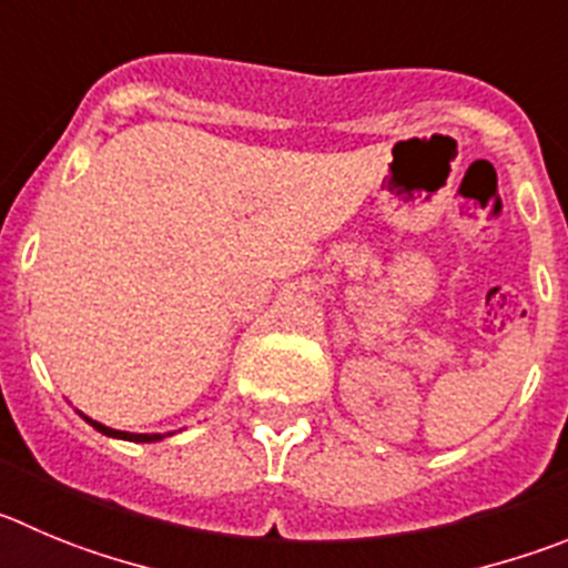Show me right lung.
I'll return each instance as SVG.
<instances>
[{
	"label": "right lung",
	"mask_w": 568,
	"mask_h": 568,
	"mask_svg": "<svg viewBox=\"0 0 568 568\" xmlns=\"http://www.w3.org/2000/svg\"><path fill=\"white\" fill-rule=\"evenodd\" d=\"M83 420H87L89 426H94V428H98L100 434H105V437L129 439V443H156V439H162V434H131V432H116V428H109V426H103V423H98V420H89L87 415H83Z\"/></svg>",
	"instance_id": "right-lung-1"
}]
</instances>
